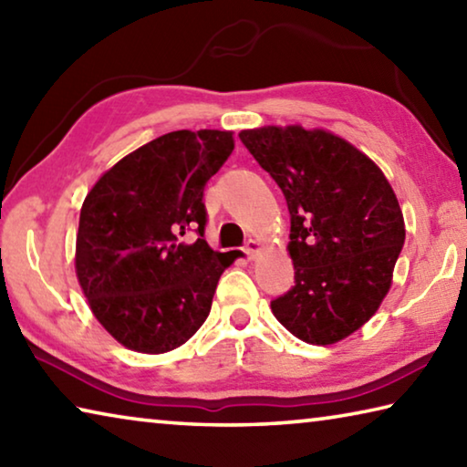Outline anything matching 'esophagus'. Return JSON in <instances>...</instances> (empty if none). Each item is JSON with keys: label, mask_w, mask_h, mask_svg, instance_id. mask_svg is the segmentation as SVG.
<instances>
[{"label": "esophagus", "mask_w": 467, "mask_h": 467, "mask_svg": "<svg viewBox=\"0 0 467 467\" xmlns=\"http://www.w3.org/2000/svg\"><path fill=\"white\" fill-rule=\"evenodd\" d=\"M259 251H262V247H259V243L255 239H249L247 244H244V255L249 259H255L259 255Z\"/></svg>", "instance_id": "obj_1"}]
</instances>
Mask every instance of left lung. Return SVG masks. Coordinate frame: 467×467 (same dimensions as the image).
<instances>
[{
  "instance_id": "1",
  "label": "left lung",
  "mask_w": 467,
  "mask_h": 467,
  "mask_svg": "<svg viewBox=\"0 0 467 467\" xmlns=\"http://www.w3.org/2000/svg\"><path fill=\"white\" fill-rule=\"evenodd\" d=\"M290 212L295 286L272 300L292 336L329 346L360 329L391 288L406 224L383 171L327 130L265 125L239 133Z\"/></svg>"
}]
</instances>
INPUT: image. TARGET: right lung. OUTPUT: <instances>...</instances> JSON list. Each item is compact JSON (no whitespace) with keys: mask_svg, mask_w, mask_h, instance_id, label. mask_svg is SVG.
Masks as SVG:
<instances>
[{"mask_svg":"<svg viewBox=\"0 0 467 467\" xmlns=\"http://www.w3.org/2000/svg\"><path fill=\"white\" fill-rule=\"evenodd\" d=\"M234 150L233 131H171L102 172L80 210L76 275L121 346L171 352L208 319L231 262L203 236V187ZM187 230L200 240L180 241Z\"/></svg>","mask_w":467,"mask_h":467,"instance_id":"right-lung-1","label":"right lung"}]
</instances>
